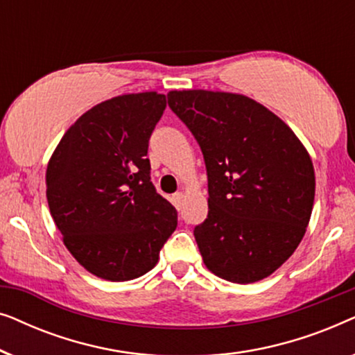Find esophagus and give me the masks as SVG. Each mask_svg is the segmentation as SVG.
I'll return each instance as SVG.
<instances>
[{"label": "esophagus", "instance_id": "obj_1", "mask_svg": "<svg viewBox=\"0 0 355 355\" xmlns=\"http://www.w3.org/2000/svg\"><path fill=\"white\" fill-rule=\"evenodd\" d=\"M173 203H174V207L178 208H181L182 207V203H184V193L182 192H178V193H174L173 196Z\"/></svg>", "mask_w": 355, "mask_h": 355}]
</instances>
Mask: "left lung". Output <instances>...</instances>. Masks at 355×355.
Here are the masks:
<instances>
[{
  "mask_svg": "<svg viewBox=\"0 0 355 355\" xmlns=\"http://www.w3.org/2000/svg\"><path fill=\"white\" fill-rule=\"evenodd\" d=\"M168 105L200 145L208 216L196 226L211 273L249 284L279 268L312 215V158L293 129L245 95L171 90Z\"/></svg>",
  "mask_w": 355,
  "mask_h": 355,
  "instance_id": "8db88e82",
  "label": "left lung"
}]
</instances>
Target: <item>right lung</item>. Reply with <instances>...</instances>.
<instances>
[{
  "mask_svg": "<svg viewBox=\"0 0 355 355\" xmlns=\"http://www.w3.org/2000/svg\"><path fill=\"white\" fill-rule=\"evenodd\" d=\"M166 108L157 92L101 101L66 130L46 168V198L72 257L106 281L158 263L178 211L150 181L148 140Z\"/></svg>",
  "mask_w": 355,
  "mask_h": 355,
  "instance_id": "obj_1",
  "label": "right lung"
}]
</instances>
